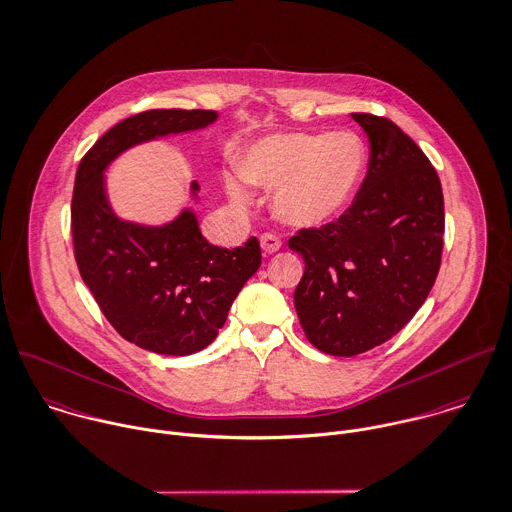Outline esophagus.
<instances>
[{"instance_id": "34e87169", "label": "esophagus", "mask_w": 512, "mask_h": 512, "mask_svg": "<svg viewBox=\"0 0 512 512\" xmlns=\"http://www.w3.org/2000/svg\"><path fill=\"white\" fill-rule=\"evenodd\" d=\"M281 245H283V243H281L279 237H275V235H271V233H263V235H261V249H263L265 255H271V253L279 251Z\"/></svg>"}]
</instances>
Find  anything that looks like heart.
<instances>
[{
    "mask_svg": "<svg viewBox=\"0 0 512 512\" xmlns=\"http://www.w3.org/2000/svg\"><path fill=\"white\" fill-rule=\"evenodd\" d=\"M367 169L365 141L353 131L283 133L255 141L239 161L241 177L261 189H275L273 215L299 229L339 219L355 201ZM231 203L247 205L251 195L237 177L225 179Z\"/></svg>",
    "mask_w": 512,
    "mask_h": 512,
    "instance_id": "heart-1",
    "label": "heart"
}]
</instances>
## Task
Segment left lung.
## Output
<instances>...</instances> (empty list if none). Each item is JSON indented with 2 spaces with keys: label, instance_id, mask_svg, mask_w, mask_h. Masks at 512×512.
Listing matches in <instances>:
<instances>
[{
  "label": "left lung",
  "instance_id": "left-lung-1",
  "mask_svg": "<svg viewBox=\"0 0 512 512\" xmlns=\"http://www.w3.org/2000/svg\"><path fill=\"white\" fill-rule=\"evenodd\" d=\"M371 143L367 177L345 215L289 239L305 261L295 289L319 351L353 357L397 335L429 297L443 253L439 175L391 119L351 113Z\"/></svg>",
  "mask_w": 512,
  "mask_h": 512
}]
</instances>
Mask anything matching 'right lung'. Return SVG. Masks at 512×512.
I'll return each instance as SVG.
<instances>
[{
  "label": "right lung",
  "mask_w": 512,
  "mask_h": 512,
  "mask_svg": "<svg viewBox=\"0 0 512 512\" xmlns=\"http://www.w3.org/2000/svg\"><path fill=\"white\" fill-rule=\"evenodd\" d=\"M217 111L153 109L113 125L75 173L71 233L83 283L113 329L137 347L185 357L209 347L227 313L261 265L255 237L243 247L209 243L197 215L183 207L171 221L147 225L115 213L107 169L125 151L213 125ZM191 181L189 197L199 201Z\"/></svg>",
  "instance_id": "right-lung-1"
}]
</instances>
